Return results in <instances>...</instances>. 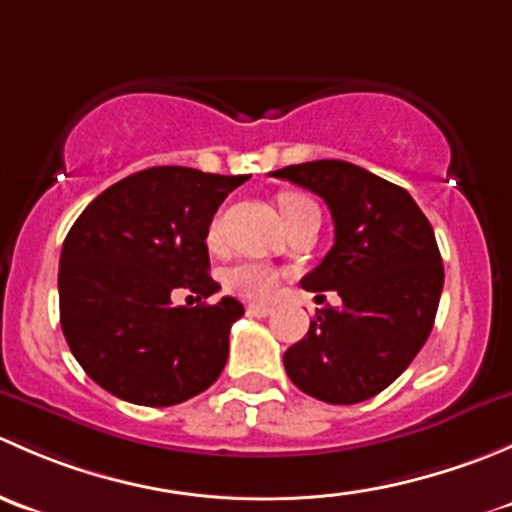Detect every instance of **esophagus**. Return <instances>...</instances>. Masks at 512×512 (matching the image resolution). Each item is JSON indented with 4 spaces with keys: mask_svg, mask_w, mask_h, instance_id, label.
<instances>
[{
    "mask_svg": "<svg viewBox=\"0 0 512 512\" xmlns=\"http://www.w3.org/2000/svg\"><path fill=\"white\" fill-rule=\"evenodd\" d=\"M247 314H250V317H270L272 314V307L270 304H262V302H250L247 304Z\"/></svg>",
    "mask_w": 512,
    "mask_h": 512,
    "instance_id": "34e87169",
    "label": "esophagus"
}]
</instances>
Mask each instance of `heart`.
<instances>
[{"label":"heart","mask_w":512,"mask_h":512,"mask_svg":"<svg viewBox=\"0 0 512 512\" xmlns=\"http://www.w3.org/2000/svg\"><path fill=\"white\" fill-rule=\"evenodd\" d=\"M307 205H314V203L309 198H304V195H297V193L280 195L282 218L307 208ZM218 240H220V220L215 218L208 227V242L210 245H215ZM225 287L230 289V292L242 294V297H252V299L272 297V294L277 292V287H280V275H277L275 267H270L267 262L245 260V262H237V265H232L230 270L225 272Z\"/></svg>","instance_id":"obj_1"}]
</instances>
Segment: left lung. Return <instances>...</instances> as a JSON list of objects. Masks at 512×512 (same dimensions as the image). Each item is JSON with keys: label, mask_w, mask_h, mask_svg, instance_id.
<instances>
[{"label": "left lung", "mask_w": 512, "mask_h": 512, "mask_svg": "<svg viewBox=\"0 0 512 512\" xmlns=\"http://www.w3.org/2000/svg\"><path fill=\"white\" fill-rule=\"evenodd\" d=\"M272 175L332 210L334 245L302 287L342 297V307L319 309L307 337L287 349V376L319 401L359 404L399 379L431 334L443 289L433 227L404 188L347 160Z\"/></svg>", "instance_id": "1"}]
</instances>
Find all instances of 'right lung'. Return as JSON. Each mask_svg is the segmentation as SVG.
<instances>
[{"mask_svg": "<svg viewBox=\"0 0 512 512\" xmlns=\"http://www.w3.org/2000/svg\"><path fill=\"white\" fill-rule=\"evenodd\" d=\"M247 175L160 165L103 190L66 235L59 260L61 329L81 369L108 394L138 406H173L215 384L235 297L173 308L169 292L208 299V227Z\"/></svg>", "mask_w": 512, "mask_h": 512, "instance_id": "right-lung-1", "label": "right lung"}]
</instances>
